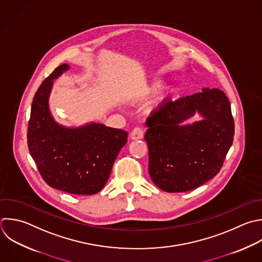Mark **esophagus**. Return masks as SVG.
<instances>
[{
    "label": "esophagus",
    "mask_w": 262,
    "mask_h": 262,
    "mask_svg": "<svg viewBox=\"0 0 262 262\" xmlns=\"http://www.w3.org/2000/svg\"><path fill=\"white\" fill-rule=\"evenodd\" d=\"M130 137L131 139L133 140H139V139H142L143 138V130L141 128H135L131 134H130Z\"/></svg>",
    "instance_id": "34e87169"
}]
</instances>
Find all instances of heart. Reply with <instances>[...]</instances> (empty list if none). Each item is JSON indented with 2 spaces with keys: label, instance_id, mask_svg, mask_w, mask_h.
Here are the masks:
<instances>
[{
  "label": "heart",
  "instance_id": "1",
  "mask_svg": "<svg viewBox=\"0 0 262 262\" xmlns=\"http://www.w3.org/2000/svg\"><path fill=\"white\" fill-rule=\"evenodd\" d=\"M161 88H162V81H160V80H154V81H151V82L146 86V88L144 89V94H146V95H154V94L158 93ZM167 93H168V88H166V90L163 92L162 98H164Z\"/></svg>",
  "mask_w": 262,
  "mask_h": 262
}]
</instances>
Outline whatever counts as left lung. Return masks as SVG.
Listing matches in <instances>:
<instances>
[{"label": "left lung", "instance_id": "obj_1", "mask_svg": "<svg viewBox=\"0 0 262 262\" xmlns=\"http://www.w3.org/2000/svg\"><path fill=\"white\" fill-rule=\"evenodd\" d=\"M195 113L201 120L185 124ZM145 125L148 173L167 192L188 191L212 179L220 171L234 135L229 101L216 88H203L191 96L164 102Z\"/></svg>", "mask_w": 262, "mask_h": 262}]
</instances>
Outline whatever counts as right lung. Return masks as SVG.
Instances as JSON below:
<instances>
[{"instance_id":"add662e5","label":"right lung","mask_w":262,"mask_h":262,"mask_svg":"<svg viewBox=\"0 0 262 262\" xmlns=\"http://www.w3.org/2000/svg\"><path fill=\"white\" fill-rule=\"evenodd\" d=\"M70 70L59 66L39 87L32 104L28 144L43 179L53 188L90 195L105 185L128 133L99 123L58 124L49 107L53 81Z\"/></svg>"}]
</instances>
